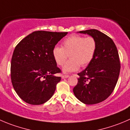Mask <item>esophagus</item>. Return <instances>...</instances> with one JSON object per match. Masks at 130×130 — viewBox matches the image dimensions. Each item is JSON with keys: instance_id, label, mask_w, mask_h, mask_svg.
<instances>
[{"instance_id": "1", "label": "esophagus", "mask_w": 130, "mask_h": 130, "mask_svg": "<svg viewBox=\"0 0 130 130\" xmlns=\"http://www.w3.org/2000/svg\"><path fill=\"white\" fill-rule=\"evenodd\" d=\"M69 77V75H67V74H65V75H62V77H62L63 79H65V78H68Z\"/></svg>"}]
</instances>
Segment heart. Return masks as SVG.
I'll return each instance as SVG.
<instances>
[{
    "label": "heart",
    "mask_w": 130,
    "mask_h": 130,
    "mask_svg": "<svg viewBox=\"0 0 130 130\" xmlns=\"http://www.w3.org/2000/svg\"><path fill=\"white\" fill-rule=\"evenodd\" d=\"M97 50L96 40L92 36H69L62 41L61 47L55 46L53 57L59 66H63L68 57L70 60L63 68L65 72L75 71L79 67H85L93 60Z\"/></svg>",
    "instance_id": "1"
}]
</instances>
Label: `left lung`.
I'll return each mask as SVG.
<instances>
[{"label": "left lung", "mask_w": 130, "mask_h": 130, "mask_svg": "<svg viewBox=\"0 0 130 130\" xmlns=\"http://www.w3.org/2000/svg\"><path fill=\"white\" fill-rule=\"evenodd\" d=\"M94 37L97 50L91 62L79 73L78 83L73 89L80 102L93 105L106 100L115 88L120 72L118 50L110 37L95 29L80 31Z\"/></svg>", "instance_id": "8db88e82"}]
</instances>
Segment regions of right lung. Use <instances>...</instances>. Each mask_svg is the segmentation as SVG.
Segmentation results:
<instances>
[{
    "label": "right lung",
    "instance_id": "1",
    "mask_svg": "<svg viewBox=\"0 0 130 130\" xmlns=\"http://www.w3.org/2000/svg\"><path fill=\"white\" fill-rule=\"evenodd\" d=\"M68 32L36 31L15 47L11 63V79L18 95L26 103L41 105L50 100L61 73L53 49Z\"/></svg>",
    "mask_w": 130,
    "mask_h": 130
}]
</instances>
